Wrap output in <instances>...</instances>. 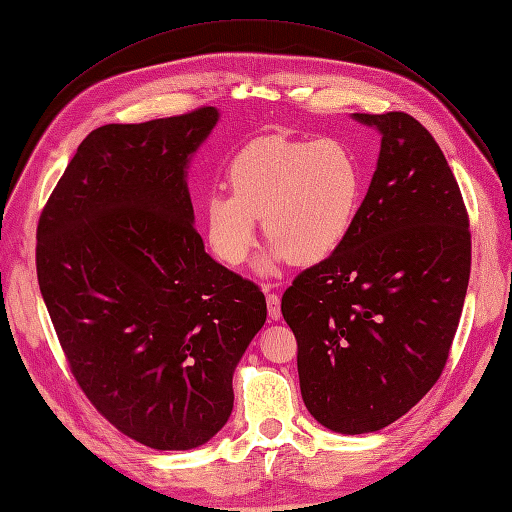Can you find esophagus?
I'll return each mask as SVG.
<instances>
[{
    "label": "esophagus",
    "instance_id": "34e87169",
    "mask_svg": "<svg viewBox=\"0 0 512 512\" xmlns=\"http://www.w3.org/2000/svg\"><path fill=\"white\" fill-rule=\"evenodd\" d=\"M267 312L271 320H280L282 318V305H280V297L277 294H267Z\"/></svg>",
    "mask_w": 512,
    "mask_h": 512
}]
</instances>
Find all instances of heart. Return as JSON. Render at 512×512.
Instances as JSON below:
<instances>
[{
	"label": "heart",
	"instance_id": "b5f03b06",
	"mask_svg": "<svg viewBox=\"0 0 512 512\" xmlns=\"http://www.w3.org/2000/svg\"><path fill=\"white\" fill-rule=\"evenodd\" d=\"M230 194H209L203 232L215 258L239 267L250 256L258 222L271 239L256 262L275 275L284 262L314 265L335 254L354 228L363 200V168L339 141L267 134L247 143L226 170Z\"/></svg>",
	"mask_w": 512,
	"mask_h": 512
}]
</instances>
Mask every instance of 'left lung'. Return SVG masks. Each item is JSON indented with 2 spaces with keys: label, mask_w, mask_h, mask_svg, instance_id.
I'll return each instance as SVG.
<instances>
[{
  "label": "left lung",
  "mask_w": 512,
  "mask_h": 512,
  "mask_svg": "<svg viewBox=\"0 0 512 512\" xmlns=\"http://www.w3.org/2000/svg\"><path fill=\"white\" fill-rule=\"evenodd\" d=\"M352 119L382 136L376 173L346 243L282 297L305 408L344 436L395 423L438 382L472 250L459 185L433 136L406 113Z\"/></svg>",
  "instance_id": "left-lung-1"
}]
</instances>
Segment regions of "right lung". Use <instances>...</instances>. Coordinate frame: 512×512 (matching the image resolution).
I'll list each match as a JSON object with an SVG mask.
<instances>
[{
  "label": "right lung",
  "mask_w": 512,
  "mask_h": 512,
  "mask_svg": "<svg viewBox=\"0 0 512 512\" xmlns=\"http://www.w3.org/2000/svg\"><path fill=\"white\" fill-rule=\"evenodd\" d=\"M220 111L108 123L76 149L38 224L36 269L72 374L121 433L158 451L209 442L265 294L207 252L188 168Z\"/></svg>",
  "instance_id": "add662e5"
}]
</instances>
